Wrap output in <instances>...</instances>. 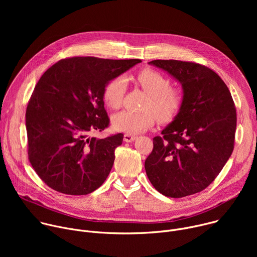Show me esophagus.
I'll return each instance as SVG.
<instances>
[{"label":"esophagus","instance_id":"1","mask_svg":"<svg viewBox=\"0 0 257 257\" xmlns=\"http://www.w3.org/2000/svg\"><path fill=\"white\" fill-rule=\"evenodd\" d=\"M136 139V136L134 135H131V134H125L124 135V141L125 142H132Z\"/></svg>","mask_w":257,"mask_h":257}]
</instances>
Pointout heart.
Instances as JSON below:
<instances>
[{
    "label": "heart",
    "mask_w": 257,
    "mask_h": 257,
    "mask_svg": "<svg viewBox=\"0 0 257 257\" xmlns=\"http://www.w3.org/2000/svg\"><path fill=\"white\" fill-rule=\"evenodd\" d=\"M135 81L149 94L144 104V112L121 111L112 116L111 124L114 130L127 134H138L154 126L156 117L161 122L172 121L179 113L183 97L180 91L171 88L170 80L162 73L144 69L140 71ZM126 91V80L122 76L109 80L102 91V98L109 108L121 106Z\"/></svg>",
    "instance_id": "1"
}]
</instances>
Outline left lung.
Returning <instances> with one entry per match:
<instances>
[{
    "label": "left lung",
    "instance_id": "left-lung-1",
    "mask_svg": "<svg viewBox=\"0 0 257 257\" xmlns=\"http://www.w3.org/2000/svg\"><path fill=\"white\" fill-rule=\"evenodd\" d=\"M182 85L177 116L154 138L145 172L163 195L180 198L205 189L234 150L236 109L231 92L215 72L200 64L177 60L149 63Z\"/></svg>",
    "mask_w": 257,
    "mask_h": 257
}]
</instances>
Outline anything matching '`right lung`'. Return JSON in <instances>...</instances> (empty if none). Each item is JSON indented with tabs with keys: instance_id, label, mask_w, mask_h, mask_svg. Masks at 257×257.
<instances>
[{
	"instance_id": "1",
	"label": "right lung",
	"mask_w": 257,
	"mask_h": 257,
	"mask_svg": "<svg viewBox=\"0 0 257 257\" xmlns=\"http://www.w3.org/2000/svg\"><path fill=\"white\" fill-rule=\"evenodd\" d=\"M140 62L74 57L44 73L28 102L25 121L29 162L49 187L85 195L101 186L124 136H90L108 125L103 87Z\"/></svg>"
}]
</instances>
